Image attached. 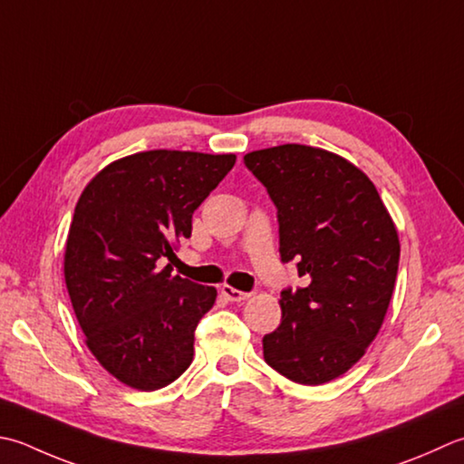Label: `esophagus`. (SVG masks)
<instances>
[{
    "instance_id": "1",
    "label": "esophagus",
    "mask_w": 464,
    "mask_h": 464,
    "mask_svg": "<svg viewBox=\"0 0 464 464\" xmlns=\"http://www.w3.org/2000/svg\"><path fill=\"white\" fill-rule=\"evenodd\" d=\"M221 295L227 299V302H245V299H249V294L239 292V289H235L231 285H223Z\"/></svg>"
}]
</instances>
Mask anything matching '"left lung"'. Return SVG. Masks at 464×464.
Masks as SVG:
<instances>
[{"label":"left lung","mask_w":464,"mask_h":464,"mask_svg":"<svg viewBox=\"0 0 464 464\" xmlns=\"http://www.w3.org/2000/svg\"><path fill=\"white\" fill-rule=\"evenodd\" d=\"M243 160L277 207L281 259H297L310 279L281 292V324L263 338V358L292 382L325 384L382 328L401 259L396 225L374 183L340 154L279 144Z\"/></svg>","instance_id":"left-lung-1"}]
</instances>
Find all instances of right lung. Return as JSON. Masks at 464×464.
<instances>
[{
    "instance_id": "obj_1",
    "label": "right lung",
    "mask_w": 464,
    "mask_h": 464,
    "mask_svg": "<svg viewBox=\"0 0 464 464\" xmlns=\"http://www.w3.org/2000/svg\"><path fill=\"white\" fill-rule=\"evenodd\" d=\"M235 154L144 150L106 165L72 217L63 279L84 342L118 382L165 388L190 366L195 328L217 289L172 276L193 213L235 165Z\"/></svg>"
}]
</instances>
